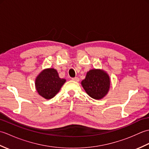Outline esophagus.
<instances>
[{
  "label": "esophagus",
  "mask_w": 149,
  "mask_h": 149,
  "mask_svg": "<svg viewBox=\"0 0 149 149\" xmlns=\"http://www.w3.org/2000/svg\"><path fill=\"white\" fill-rule=\"evenodd\" d=\"M72 80L74 81L78 82V81H79V77H75L72 78Z\"/></svg>",
  "instance_id": "34e87169"
}]
</instances>
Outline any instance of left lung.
Returning a JSON list of instances; mask_svg holds the SVG:
<instances>
[{
  "instance_id": "obj_1",
  "label": "left lung",
  "mask_w": 149,
  "mask_h": 149,
  "mask_svg": "<svg viewBox=\"0 0 149 149\" xmlns=\"http://www.w3.org/2000/svg\"><path fill=\"white\" fill-rule=\"evenodd\" d=\"M81 84L88 95L94 99L99 100L108 92L110 79L108 74L102 70L92 69L87 72Z\"/></svg>"
}]
</instances>
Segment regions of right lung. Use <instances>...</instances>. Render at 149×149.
I'll return each mask as SVG.
<instances>
[{"mask_svg":"<svg viewBox=\"0 0 149 149\" xmlns=\"http://www.w3.org/2000/svg\"><path fill=\"white\" fill-rule=\"evenodd\" d=\"M66 82L65 79L59 77L54 68L43 70L35 80L36 89L40 95L45 99H50L59 92Z\"/></svg>","mask_w":149,"mask_h":149,"instance_id":"obj_1","label":"right lung"}]
</instances>
